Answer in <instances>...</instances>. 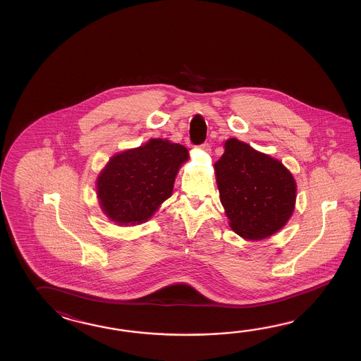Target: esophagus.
Returning a JSON list of instances; mask_svg holds the SVG:
<instances>
[{
    "instance_id": "1",
    "label": "esophagus",
    "mask_w": 361,
    "mask_h": 361,
    "mask_svg": "<svg viewBox=\"0 0 361 361\" xmlns=\"http://www.w3.org/2000/svg\"><path fill=\"white\" fill-rule=\"evenodd\" d=\"M201 149H202V151H205V152H210V149H212V148H210V145H209L207 142H205L204 145H201Z\"/></svg>"
}]
</instances>
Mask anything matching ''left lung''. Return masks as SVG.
<instances>
[{
    "label": "left lung",
    "mask_w": 361,
    "mask_h": 361,
    "mask_svg": "<svg viewBox=\"0 0 361 361\" xmlns=\"http://www.w3.org/2000/svg\"><path fill=\"white\" fill-rule=\"evenodd\" d=\"M214 171L221 202L238 236L247 241L263 240L290 219L297 183L276 159L238 139H227Z\"/></svg>",
    "instance_id": "8db88e82"
}]
</instances>
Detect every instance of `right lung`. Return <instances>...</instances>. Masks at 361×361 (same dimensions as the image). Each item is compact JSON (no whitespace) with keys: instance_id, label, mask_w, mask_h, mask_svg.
Listing matches in <instances>:
<instances>
[{"instance_id":"1","label":"right lung","mask_w":361,"mask_h":361,"mask_svg":"<svg viewBox=\"0 0 361 361\" xmlns=\"http://www.w3.org/2000/svg\"><path fill=\"white\" fill-rule=\"evenodd\" d=\"M188 157L185 147L160 138L112 156L97 178L100 209L118 226L147 222L171 196Z\"/></svg>"}]
</instances>
